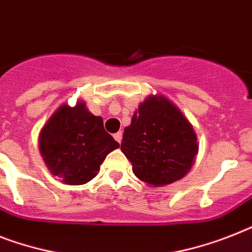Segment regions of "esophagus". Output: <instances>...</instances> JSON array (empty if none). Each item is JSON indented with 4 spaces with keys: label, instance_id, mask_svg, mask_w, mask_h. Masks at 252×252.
Returning <instances> with one entry per match:
<instances>
[{
    "label": "esophagus",
    "instance_id": "1",
    "mask_svg": "<svg viewBox=\"0 0 252 252\" xmlns=\"http://www.w3.org/2000/svg\"><path fill=\"white\" fill-rule=\"evenodd\" d=\"M113 138L116 139V141H118V143H121V140H122V132H121V131H118V132H116V134L113 135Z\"/></svg>",
    "mask_w": 252,
    "mask_h": 252
}]
</instances>
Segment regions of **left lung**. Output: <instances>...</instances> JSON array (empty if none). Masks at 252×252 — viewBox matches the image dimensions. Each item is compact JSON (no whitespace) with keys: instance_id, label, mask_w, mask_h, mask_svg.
<instances>
[{"instance_id":"left-lung-1","label":"left lung","mask_w":252,"mask_h":252,"mask_svg":"<svg viewBox=\"0 0 252 252\" xmlns=\"http://www.w3.org/2000/svg\"><path fill=\"white\" fill-rule=\"evenodd\" d=\"M121 151L141 182L163 187L190 171L198 153L192 124L163 95H149L125 127Z\"/></svg>"}]
</instances>
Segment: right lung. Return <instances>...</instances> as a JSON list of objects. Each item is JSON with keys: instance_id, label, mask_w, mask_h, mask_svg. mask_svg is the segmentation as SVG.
I'll return each mask as SVG.
<instances>
[{"instance_id": "obj_1", "label": "right lung", "mask_w": 252, "mask_h": 252, "mask_svg": "<svg viewBox=\"0 0 252 252\" xmlns=\"http://www.w3.org/2000/svg\"><path fill=\"white\" fill-rule=\"evenodd\" d=\"M39 153L54 176L81 186L97 175L100 165L120 147L104 130L103 118L89 112L84 100L60 105L38 135Z\"/></svg>"}]
</instances>
